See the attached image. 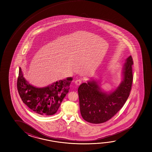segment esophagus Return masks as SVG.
I'll use <instances>...</instances> for the list:
<instances>
[{"mask_svg":"<svg viewBox=\"0 0 152 152\" xmlns=\"http://www.w3.org/2000/svg\"><path fill=\"white\" fill-rule=\"evenodd\" d=\"M81 83H82V81L80 80V79H79V80H77L75 81V84H76V85H77V86L80 85V84Z\"/></svg>","mask_w":152,"mask_h":152,"instance_id":"obj_1","label":"esophagus"}]
</instances>
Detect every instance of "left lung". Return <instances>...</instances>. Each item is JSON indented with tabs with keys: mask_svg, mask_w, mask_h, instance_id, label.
<instances>
[{
	"mask_svg": "<svg viewBox=\"0 0 152 152\" xmlns=\"http://www.w3.org/2000/svg\"><path fill=\"white\" fill-rule=\"evenodd\" d=\"M123 80L113 91H102L95 80L83 83L78 88L81 115L86 121L100 124L108 121L120 110L130 95L132 84V57L126 59Z\"/></svg>",
	"mask_w": 152,
	"mask_h": 152,
	"instance_id": "1",
	"label": "left lung"
}]
</instances>
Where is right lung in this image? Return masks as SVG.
<instances>
[{
    "label": "right lung",
    "instance_id": "add662e5",
    "mask_svg": "<svg viewBox=\"0 0 152 152\" xmlns=\"http://www.w3.org/2000/svg\"><path fill=\"white\" fill-rule=\"evenodd\" d=\"M72 80V77H67L45 87L37 88L26 81L20 67L17 88L22 101L31 109L42 116H51L57 111L69 93Z\"/></svg>",
    "mask_w": 152,
    "mask_h": 152
}]
</instances>
